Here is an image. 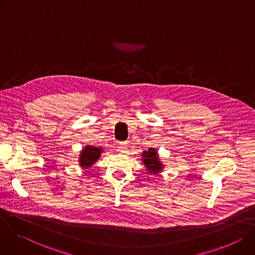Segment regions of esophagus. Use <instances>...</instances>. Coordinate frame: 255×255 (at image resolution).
Masks as SVG:
<instances>
[{
  "instance_id": "obj_1",
  "label": "esophagus",
  "mask_w": 255,
  "mask_h": 255,
  "mask_svg": "<svg viewBox=\"0 0 255 255\" xmlns=\"http://www.w3.org/2000/svg\"><path fill=\"white\" fill-rule=\"evenodd\" d=\"M127 148H128V143H127L126 141H121V142L119 143V149H120L121 151L125 152Z\"/></svg>"
}]
</instances>
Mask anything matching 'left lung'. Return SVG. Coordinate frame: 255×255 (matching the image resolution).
<instances>
[{
    "mask_svg": "<svg viewBox=\"0 0 255 255\" xmlns=\"http://www.w3.org/2000/svg\"><path fill=\"white\" fill-rule=\"evenodd\" d=\"M143 156V163L147 167L148 171H152L153 173H155L161 170L162 164L160 163V161H158L157 152L155 151L154 148H150L148 149V151H144Z\"/></svg>",
    "mask_w": 255,
    "mask_h": 255,
    "instance_id": "8db88e82",
    "label": "left lung"
}]
</instances>
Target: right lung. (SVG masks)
I'll return each instance as SVG.
<instances>
[{
  "label": "right lung",
  "instance_id": "1",
  "mask_svg": "<svg viewBox=\"0 0 255 255\" xmlns=\"http://www.w3.org/2000/svg\"><path fill=\"white\" fill-rule=\"evenodd\" d=\"M102 152L101 148H96L93 146H87L85 150H83L81 155V165L88 167L94 164V162L100 157Z\"/></svg>",
  "mask_w": 255,
  "mask_h": 255
}]
</instances>
